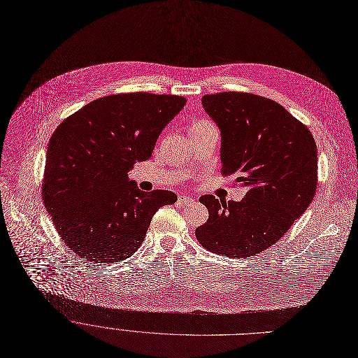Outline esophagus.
Masks as SVG:
<instances>
[{"mask_svg": "<svg viewBox=\"0 0 358 358\" xmlns=\"http://www.w3.org/2000/svg\"><path fill=\"white\" fill-rule=\"evenodd\" d=\"M192 201H194V199L193 197H190V196H187V194H179L178 196V203L179 204H189V203H192Z\"/></svg>", "mask_w": 358, "mask_h": 358, "instance_id": "esophagus-1", "label": "esophagus"}]
</instances>
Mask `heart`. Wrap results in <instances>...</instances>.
Returning <instances> with one entry per match:
<instances>
[{
  "label": "heart",
  "mask_w": 358,
  "mask_h": 358,
  "mask_svg": "<svg viewBox=\"0 0 358 358\" xmlns=\"http://www.w3.org/2000/svg\"><path fill=\"white\" fill-rule=\"evenodd\" d=\"M207 125H211L208 121L206 120H194L189 124V131L192 129H199V128H203V127H207Z\"/></svg>",
  "instance_id": "obj_1"
}]
</instances>
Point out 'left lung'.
<instances>
[{"label":"left lung","mask_w":358,"mask_h":358,"mask_svg":"<svg viewBox=\"0 0 358 358\" xmlns=\"http://www.w3.org/2000/svg\"><path fill=\"white\" fill-rule=\"evenodd\" d=\"M201 104L222 132V173L247 187L241 201L199 199L208 220L196 238L210 252L245 258L285 236L317 189V151L309 128L271 99L206 94Z\"/></svg>","instance_id":"obj_1"}]
</instances>
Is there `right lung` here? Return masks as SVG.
<instances>
[{"mask_svg":"<svg viewBox=\"0 0 358 358\" xmlns=\"http://www.w3.org/2000/svg\"><path fill=\"white\" fill-rule=\"evenodd\" d=\"M172 94L121 93L69 115L52 134L42 200L63 243L80 258L114 264L142 244L169 190L142 192L128 179L152 157L161 131L185 107Z\"/></svg>","mask_w":358,"mask_h":358,"instance_id":"right-lung-1","label":"right lung"}]
</instances>
